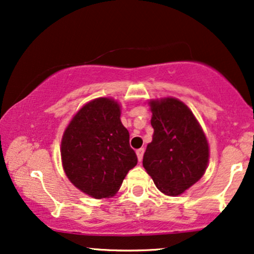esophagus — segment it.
<instances>
[{"instance_id":"esophagus-1","label":"esophagus","mask_w":254,"mask_h":254,"mask_svg":"<svg viewBox=\"0 0 254 254\" xmlns=\"http://www.w3.org/2000/svg\"><path fill=\"white\" fill-rule=\"evenodd\" d=\"M136 154H137V159H138V161L141 162L142 159H143V154H144V149L143 148H139V149L136 150Z\"/></svg>"}]
</instances>
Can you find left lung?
Here are the masks:
<instances>
[{"mask_svg":"<svg viewBox=\"0 0 254 254\" xmlns=\"http://www.w3.org/2000/svg\"><path fill=\"white\" fill-rule=\"evenodd\" d=\"M153 141L143 167L162 193L178 196L205 173L209 145L192 111L176 98L150 101Z\"/></svg>","mask_w":254,"mask_h":254,"instance_id":"1","label":"left lung"}]
</instances>
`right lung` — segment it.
I'll return each instance as SVG.
<instances>
[{
  "mask_svg": "<svg viewBox=\"0 0 254 254\" xmlns=\"http://www.w3.org/2000/svg\"><path fill=\"white\" fill-rule=\"evenodd\" d=\"M129 138L117 101L110 98L89 101L63 133L61 156L68 179L97 199L115 196L127 172L137 165Z\"/></svg>",
  "mask_w": 254,
  "mask_h": 254,
  "instance_id": "1",
  "label": "right lung"
}]
</instances>
